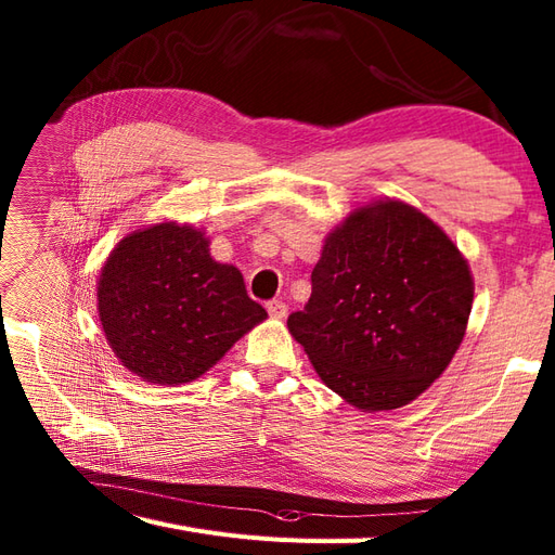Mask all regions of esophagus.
<instances>
[{"label": "esophagus", "mask_w": 555, "mask_h": 555, "mask_svg": "<svg viewBox=\"0 0 555 555\" xmlns=\"http://www.w3.org/2000/svg\"><path fill=\"white\" fill-rule=\"evenodd\" d=\"M267 312H269L271 320H286L288 308H286V302H281V300H269Z\"/></svg>", "instance_id": "1"}]
</instances>
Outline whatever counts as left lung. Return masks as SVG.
Returning <instances> with one entry per match:
<instances>
[{"label":"left lung","instance_id":"obj_1","mask_svg":"<svg viewBox=\"0 0 555 555\" xmlns=\"http://www.w3.org/2000/svg\"><path fill=\"white\" fill-rule=\"evenodd\" d=\"M473 300V271L448 233L417 207L384 197L326 235L312 296L288 317V332L346 403L396 410L451 364Z\"/></svg>","mask_w":555,"mask_h":555}]
</instances>
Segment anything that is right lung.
<instances>
[{"mask_svg":"<svg viewBox=\"0 0 555 555\" xmlns=\"http://www.w3.org/2000/svg\"><path fill=\"white\" fill-rule=\"evenodd\" d=\"M98 314L116 360L157 386L195 382L267 320L238 267L217 262L207 233L179 221L116 243L100 271Z\"/></svg>","mask_w":555,"mask_h":555,"instance_id":"right-lung-1","label":"right lung"}]
</instances>
